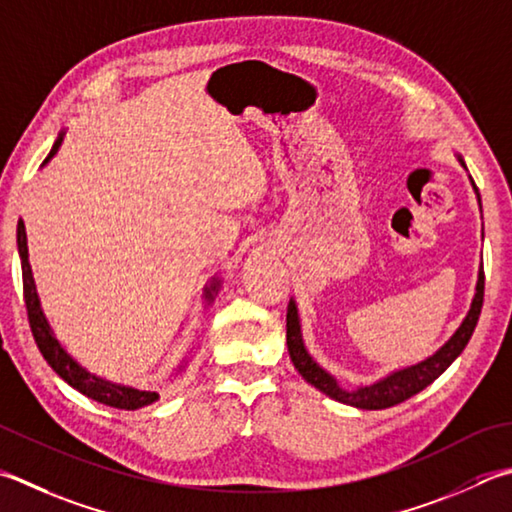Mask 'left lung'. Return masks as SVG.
I'll return each mask as SVG.
<instances>
[{
  "label": "left lung",
  "mask_w": 512,
  "mask_h": 512,
  "mask_svg": "<svg viewBox=\"0 0 512 512\" xmlns=\"http://www.w3.org/2000/svg\"><path fill=\"white\" fill-rule=\"evenodd\" d=\"M462 162V159H459ZM464 164V162H462ZM466 166V164H464ZM473 182V179H470ZM475 186V182H473ZM477 190V186H475ZM479 197V193H477ZM484 304V266L479 268V279H477V293L473 299V306H470L466 319L462 326L457 328V333L448 339V342L437 350L433 357H428L426 362L415 364L404 370H397V373L388 375L382 382H375L373 386H364L357 390H346L339 386L333 377H330L324 368H319L310 355L306 353L302 335H299V319H297V308L290 302L286 310V344H288V355L290 362L295 364L310 386L322 390L335 402H342L355 408H366V410H382L406 402L408 397L417 395L419 390H424L428 384H433L435 379L444 373V370L455 362V359L462 355L466 348L470 335L479 322V313H482Z\"/></svg>",
  "instance_id": "left-lung-1"
}]
</instances>
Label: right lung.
Returning a JSON list of instances; mask_svg holds the SVG:
<instances>
[{
	"mask_svg": "<svg viewBox=\"0 0 512 512\" xmlns=\"http://www.w3.org/2000/svg\"><path fill=\"white\" fill-rule=\"evenodd\" d=\"M59 144H62V135H59L55 146L50 148L46 162L57 153ZM17 248H19V259H22L24 304H26V313H28V324H30V330H33V337L37 342L39 353L44 355L50 368H53L55 373L64 379V382H68L70 386L77 388L79 393L90 397V399H95V402H99V404L122 408V410H137V408L157 402L159 395L153 393V390H137V388H128V386H117V384L104 382V379L86 373V370L79 366L62 346H59L53 333H50L42 308H39L33 273H30V264H28L26 228H24L22 219H19V224H17ZM215 288H217V284L210 286V290H215ZM210 290H206V293H208V297H213L210 295Z\"/></svg>",
	"mask_w": 512,
	"mask_h": 512,
	"instance_id": "right-lung-1",
	"label": "right lung"
}]
</instances>
